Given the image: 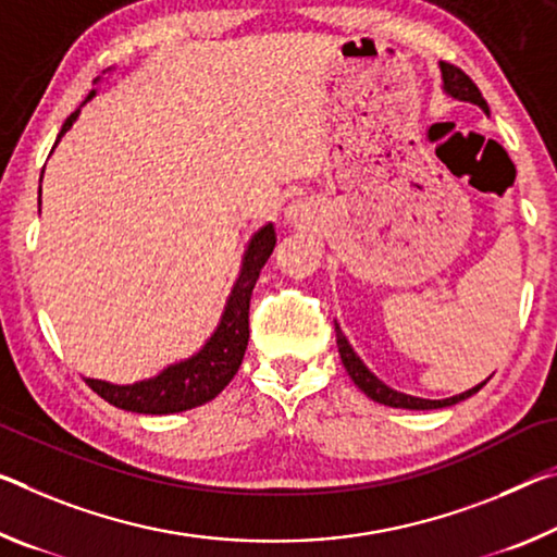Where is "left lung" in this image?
<instances>
[{
	"instance_id": "8db88e82",
	"label": "left lung",
	"mask_w": 557,
	"mask_h": 557,
	"mask_svg": "<svg viewBox=\"0 0 557 557\" xmlns=\"http://www.w3.org/2000/svg\"><path fill=\"white\" fill-rule=\"evenodd\" d=\"M441 76H444V88L446 94H451L454 99H461V101H471V103H479L481 109L488 113V103L479 91V86L471 82V76L463 72V69H458L454 64H448V61H441ZM337 344H339V357H342V364L347 369L351 382H355L361 392H364L369 399H374L384 406H394V409H444V406H454L458 401L469 399L475 392L481 389L485 384L473 386V389L451 396V399H441V401H431V399H419V396H409V394H401V392H394L386 386L384 382H379V379L369 372V369L361 364V359L355 355V349L349 347L347 337H344L342 330H337Z\"/></svg>"
}]
</instances>
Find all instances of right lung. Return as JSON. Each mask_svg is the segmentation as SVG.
I'll use <instances>...</instances> for the list:
<instances>
[{
	"label": "right lung",
	"mask_w": 557,
	"mask_h": 557,
	"mask_svg": "<svg viewBox=\"0 0 557 557\" xmlns=\"http://www.w3.org/2000/svg\"><path fill=\"white\" fill-rule=\"evenodd\" d=\"M94 94L96 91L88 94L86 101L94 99ZM76 116L78 109L64 121V126L59 131V138L72 128ZM277 235L272 225H264L260 233H255L250 247H247L245 252L240 277H237L233 295L227 299L223 320H220L215 334L208 339L206 347H202L196 357L181 361V364L168 367L165 372H161L156 379H148V382L116 386L99 382V379H86V384L91 386L101 399L119 406V409L136 413H175L215 399V396L231 384V379L243 364L247 339H250L252 287L260 277L264 262H268L272 255Z\"/></svg>",
	"instance_id": "right-lung-1"
}]
</instances>
